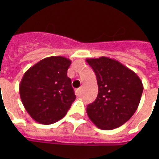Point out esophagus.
<instances>
[{
    "label": "esophagus",
    "instance_id": "1",
    "mask_svg": "<svg viewBox=\"0 0 159 159\" xmlns=\"http://www.w3.org/2000/svg\"><path fill=\"white\" fill-rule=\"evenodd\" d=\"M76 95H77V97L81 96V88H78V89L76 90Z\"/></svg>",
    "mask_w": 159,
    "mask_h": 159
}]
</instances>
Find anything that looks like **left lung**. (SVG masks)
<instances>
[{"mask_svg":"<svg viewBox=\"0 0 159 159\" xmlns=\"http://www.w3.org/2000/svg\"><path fill=\"white\" fill-rule=\"evenodd\" d=\"M98 85L96 101L87 107V116L99 129L118 128L132 117L143 93L138 75L117 60L108 57L87 58Z\"/></svg>","mask_w":159,"mask_h":159,"instance_id":"1","label":"left lung"}]
</instances>
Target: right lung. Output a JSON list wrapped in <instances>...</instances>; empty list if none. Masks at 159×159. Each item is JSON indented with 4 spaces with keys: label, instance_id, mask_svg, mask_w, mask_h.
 <instances>
[{
    "label": "right lung",
    "instance_id": "obj_1",
    "mask_svg": "<svg viewBox=\"0 0 159 159\" xmlns=\"http://www.w3.org/2000/svg\"><path fill=\"white\" fill-rule=\"evenodd\" d=\"M71 62L62 56L45 57L25 72L20 84L21 102L39 123L51 125L61 120L76 99L67 77Z\"/></svg>",
    "mask_w": 159,
    "mask_h": 159
}]
</instances>
